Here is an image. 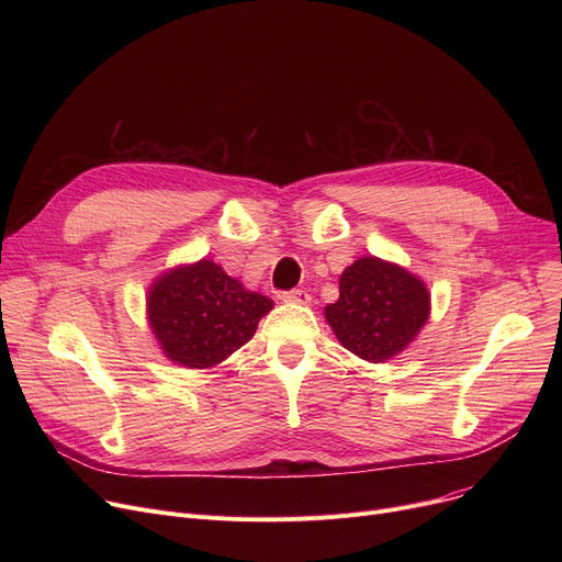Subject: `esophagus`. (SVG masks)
Returning a JSON list of instances; mask_svg holds the SVG:
<instances>
[{"instance_id": "1", "label": "esophagus", "mask_w": 562, "mask_h": 562, "mask_svg": "<svg viewBox=\"0 0 562 562\" xmlns=\"http://www.w3.org/2000/svg\"><path fill=\"white\" fill-rule=\"evenodd\" d=\"M282 301L284 303H296V305H310L312 296L303 289H293V291H284L282 293Z\"/></svg>"}]
</instances>
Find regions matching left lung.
I'll list each match as a JSON object with an SVG mask.
<instances>
[{
    "instance_id": "obj_1",
    "label": "left lung",
    "mask_w": 562,
    "mask_h": 562,
    "mask_svg": "<svg viewBox=\"0 0 562 562\" xmlns=\"http://www.w3.org/2000/svg\"><path fill=\"white\" fill-rule=\"evenodd\" d=\"M323 314L346 350L382 364L401 356L426 326L430 291L405 266L369 255L341 273L339 299Z\"/></svg>"
}]
</instances>
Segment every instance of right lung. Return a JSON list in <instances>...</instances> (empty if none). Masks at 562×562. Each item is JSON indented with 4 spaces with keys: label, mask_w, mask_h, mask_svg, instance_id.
<instances>
[{
    "label": "right lung",
    "mask_w": 562,
    "mask_h": 562,
    "mask_svg": "<svg viewBox=\"0 0 562 562\" xmlns=\"http://www.w3.org/2000/svg\"><path fill=\"white\" fill-rule=\"evenodd\" d=\"M273 301L246 289L212 259L177 263L145 293V314L164 358L214 369L248 344Z\"/></svg>",
    "instance_id": "1"
}]
</instances>
